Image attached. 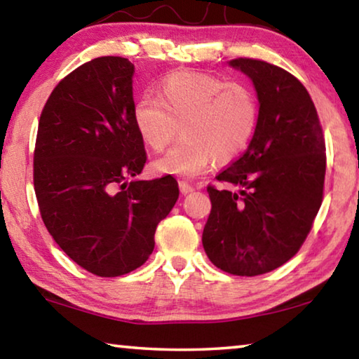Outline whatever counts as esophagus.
I'll use <instances>...</instances> for the list:
<instances>
[{
  "instance_id": "obj_1",
  "label": "esophagus",
  "mask_w": 359,
  "mask_h": 359,
  "mask_svg": "<svg viewBox=\"0 0 359 359\" xmlns=\"http://www.w3.org/2000/svg\"><path fill=\"white\" fill-rule=\"evenodd\" d=\"M179 188H180V193L182 194H188V193H191L194 188L188 184V182H185V180H180L179 182Z\"/></svg>"
}]
</instances>
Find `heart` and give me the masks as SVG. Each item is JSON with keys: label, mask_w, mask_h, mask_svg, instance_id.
I'll list each match as a JSON object with an SVG mask.
<instances>
[{"label": "heart", "mask_w": 359, "mask_h": 359, "mask_svg": "<svg viewBox=\"0 0 359 359\" xmlns=\"http://www.w3.org/2000/svg\"><path fill=\"white\" fill-rule=\"evenodd\" d=\"M133 121L154 151L165 150L180 126L184 139L151 166L161 175L194 179L214 161L224 165L245 150L257 128L258 101L242 82L179 71L158 83L156 98L142 96L135 102Z\"/></svg>", "instance_id": "heart-1"}]
</instances>
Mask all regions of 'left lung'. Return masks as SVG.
Masks as SVG:
<instances>
[{"mask_svg":"<svg viewBox=\"0 0 359 359\" xmlns=\"http://www.w3.org/2000/svg\"><path fill=\"white\" fill-rule=\"evenodd\" d=\"M257 90L253 137L217 175L238 191L208 187L212 209L203 231L209 259L228 274H266L293 258L323 201L326 147L306 87L278 66L236 58Z\"/></svg>","mask_w":359,"mask_h":359,"instance_id":"1","label":"left lung"}]
</instances>
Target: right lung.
<instances>
[{
    "instance_id": "1",
    "label": "right lung",
    "mask_w": 359,
    "mask_h": 359,
    "mask_svg": "<svg viewBox=\"0 0 359 359\" xmlns=\"http://www.w3.org/2000/svg\"><path fill=\"white\" fill-rule=\"evenodd\" d=\"M133 74L121 57L79 66L48 96L36 137L42 222L74 263L100 277L142 266L179 198L171 175L135 179L147 155L133 121Z\"/></svg>"
}]
</instances>
